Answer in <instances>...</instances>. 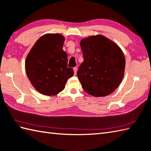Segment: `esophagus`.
<instances>
[{"mask_svg": "<svg viewBox=\"0 0 151 151\" xmlns=\"http://www.w3.org/2000/svg\"><path fill=\"white\" fill-rule=\"evenodd\" d=\"M77 70H78V68H77L76 67H74V68H73V71H74V75H75V76L76 75Z\"/></svg>", "mask_w": 151, "mask_h": 151, "instance_id": "1", "label": "esophagus"}]
</instances>
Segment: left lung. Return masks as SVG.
Returning <instances> with one entry per match:
<instances>
[{"label":"left lung","mask_w":151,"mask_h":151,"mask_svg":"<svg viewBox=\"0 0 151 151\" xmlns=\"http://www.w3.org/2000/svg\"><path fill=\"white\" fill-rule=\"evenodd\" d=\"M80 46L84 60L77 75L83 89L96 97L110 95L124 78L126 60L122 49L101 35L83 39Z\"/></svg>","instance_id":"obj_1"}]
</instances>
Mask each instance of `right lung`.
<instances>
[{"label": "right lung", "instance_id": "obj_1", "mask_svg": "<svg viewBox=\"0 0 151 151\" xmlns=\"http://www.w3.org/2000/svg\"><path fill=\"white\" fill-rule=\"evenodd\" d=\"M64 37L59 33L41 36L25 59L27 76L34 88L44 95H56L65 88L73 76L68 68V55L62 49Z\"/></svg>", "mask_w": 151, "mask_h": 151}]
</instances>
